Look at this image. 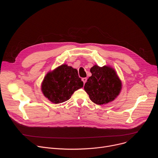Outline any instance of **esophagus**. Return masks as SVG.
<instances>
[{
	"label": "esophagus",
	"mask_w": 158,
	"mask_h": 158,
	"mask_svg": "<svg viewBox=\"0 0 158 158\" xmlns=\"http://www.w3.org/2000/svg\"><path fill=\"white\" fill-rule=\"evenodd\" d=\"M82 81H83L84 84H85V83L86 82V81H87V78H86V77H84V78L82 79Z\"/></svg>",
	"instance_id": "esophagus-1"
}]
</instances>
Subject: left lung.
I'll return each instance as SVG.
<instances>
[{
    "label": "left lung",
    "mask_w": 158,
    "mask_h": 158,
    "mask_svg": "<svg viewBox=\"0 0 158 158\" xmlns=\"http://www.w3.org/2000/svg\"><path fill=\"white\" fill-rule=\"evenodd\" d=\"M90 71L92 76L84 87L90 99L98 105L113 101L121 89V82L115 71L110 67L95 65Z\"/></svg>",
    "instance_id": "obj_1"
}]
</instances>
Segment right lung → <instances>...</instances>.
Instances as JSON below:
<instances>
[{
  "mask_svg": "<svg viewBox=\"0 0 158 158\" xmlns=\"http://www.w3.org/2000/svg\"><path fill=\"white\" fill-rule=\"evenodd\" d=\"M82 87L77 70L64 64L46 76L42 91L52 102L59 104L69 100L75 91Z\"/></svg>",
  "mask_w": 158,
  "mask_h": 158,
  "instance_id": "add662e5",
  "label": "right lung"
}]
</instances>
